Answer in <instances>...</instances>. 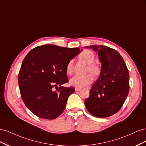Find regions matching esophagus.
I'll use <instances>...</instances> for the list:
<instances>
[{"instance_id":"obj_1","label":"esophagus","mask_w":146,"mask_h":146,"mask_svg":"<svg viewBox=\"0 0 146 146\" xmlns=\"http://www.w3.org/2000/svg\"><path fill=\"white\" fill-rule=\"evenodd\" d=\"M81 90L80 88H76V91H80Z\"/></svg>"}]
</instances>
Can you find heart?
I'll list each match as a JSON object with an SVG mask.
<instances>
[{
  "label": "heart",
  "instance_id": "heart-1",
  "mask_svg": "<svg viewBox=\"0 0 146 146\" xmlns=\"http://www.w3.org/2000/svg\"><path fill=\"white\" fill-rule=\"evenodd\" d=\"M79 58L88 64V72H90L94 76H99L100 73V68L98 64L94 63L95 55L93 52L89 50H83L79 55ZM66 73L68 75H72L73 73L72 61H70L66 65ZM93 81V77L91 74H88L85 76H75L70 80V84L72 86L77 88H82L87 86Z\"/></svg>",
  "mask_w": 146,
  "mask_h": 146
}]
</instances>
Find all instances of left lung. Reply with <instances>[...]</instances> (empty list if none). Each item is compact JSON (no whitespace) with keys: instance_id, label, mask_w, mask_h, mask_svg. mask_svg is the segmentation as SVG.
Segmentation results:
<instances>
[{"instance_id":"8db88e82","label":"left lung","mask_w":146,"mask_h":146,"mask_svg":"<svg viewBox=\"0 0 146 146\" xmlns=\"http://www.w3.org/2000/svg\"><path fill=\"white\" fill-rule=\"evenodd\" d=\"M85 47L98 52L102 63L100 76L91 88L85 107L95 117H107L119 111L129 94V70L115 49L100 45Z\"/></svg>"}]
</instances>
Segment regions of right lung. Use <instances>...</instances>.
<instances>
[{"label": "right lung", "mask_w": 146, "mask_h": 146, "mask_svg": "<svg viewBox=\"0 0 146 146\" xmlns=\"http://www.w3.org/2000/svg\"><path fill=\"white\" fill-rule=\"evenodd\" d=\"M80 52L77 47L46 44L28 53L21 65L18 83L22 99L30 111L46 119H54L63 112L68 98L75 92L72 86H61L69 82L66 67ZM54 86L57 87L55 91Z\"/></svg>", "instance_id": "obj_1"}]
</instances>
